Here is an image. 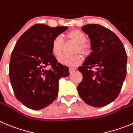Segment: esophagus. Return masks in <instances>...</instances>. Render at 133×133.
Returning a JSON list of instances; mask_svg holds the SVG:
<instances>
[{
    "instance_id": "obj_1",
    "label": "esophagus",
    "mask_w": 133,
    "mask_h": 133,
    "mask_svg": "<svg viewBox=\"0 0 133 133\" xmlns=\"http://www.w3.org/2000/svg\"><path fill=\"white\" fill-rule=\"evenodd\" d=\"M76 70V68H73V67H70V69H69V72H70V73H72L74 71H75V70Z\"/></svg>"
}]
</instances>
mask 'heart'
I'll use <instances>...</instances> for the list:
<instances>
[{"instance_id":"heart-1","label":"heart","mask_w":133,"mask_h":133,"mask_svg":"<svg viewBox=\"0 0 133 133\" xmlns=\"http://www.w3.org/2000/svg\"><path fill=\"white\" fill-rule=\"evenodd\" d=\"M66 37L78 45L76 52L79 51L80 53L86 55L88 53L90 48L85 43L86 41V37L82 32L78 30H72L66 34ZM64 41L61 36H56L51 43V51L53 54L56 57H59L63 52ZM82 58L80 55L68 56L63 55L58 58V62L66 66H77L81 63Z\"/></svg>"}]
</instances>
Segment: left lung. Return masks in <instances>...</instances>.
<instances>
[{
	"mask_svg": "<svg viewBox=\"0 0 133 133\" xmlns=\"http://www.w3.org/2000/svg\"><path fill=\"white\" fill-rule=\"evenodd\" d=\"M81 30L90 40L92 52L78 69L83 76L77 88L78 94L90 105L105 106L116 99L122 88L127 55L123 43L109 29L93 24Z\"/></svg>",
	"mask_w": 133,
	"mask_h": 133,
	"instance_id": "obj_1",
	"label": "left lung"
}]
</instances>
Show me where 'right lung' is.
Instances as JSON below:
<instances>
[{"instance_id": "1", "label": "right lung", "mask_w": 133, "mask_h": 133, "mask_svg": "<svg viewBox=\"0 0 133 133\" xmlns=\"http://www.w3.org/2000/svg\"><path fill=\"white\" fill-rule=\"evenodd\" d=\"M66 26L36 24L20 36L11 54L9 76L14 94L25 107L39 110L56 99L58 81L69 75V68L57 63L51 51L56 36ZM51 65L52 68L47 69Z\"/></svg>"}]
</instances>
